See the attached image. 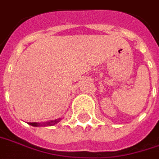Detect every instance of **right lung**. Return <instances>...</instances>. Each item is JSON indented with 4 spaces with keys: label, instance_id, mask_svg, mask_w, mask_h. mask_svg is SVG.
<instances>
[{
    "label": "right lung",
    "instance_id": "right-lung-1",
    "mask_svg": "<svg viewBox=\"0 0 159 159\" xmlns=\"http://www.w3.org/2000/svg\"><path fill=\"white\" fill-rule=\"evenodd\" d=\"M61 120V119H54V120H51V121H48V122H45L43 124L40 123H36V122H34V123H28L30 125H33V126H50V125H53L55 124L59 123Z\"/></svg>",
    "mask_w": 159,
    "mask_h": 159
}]
</instances>
